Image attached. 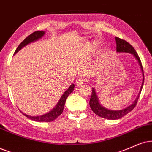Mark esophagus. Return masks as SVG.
Segmentation results:
<instances>
[{
    "mask_svg": "<svg viewBox=\"0 0 152 152\" xmlns=\"http://www.w3.org/2000/svg\"><path fill=\"white\" fill-rule=\"evenodd\" d=\"M85 81H86V80L84 79L83 78H78L77 80H76V86H80Z\"/></svg>",
    "mask_w": 152,
    "mask_h": 152,
    "instance_id": "1",
    "label": "esophagus"
}]
</instances>
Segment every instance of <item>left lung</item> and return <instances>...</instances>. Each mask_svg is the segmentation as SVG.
Here are the masks:
<instances>
[{
    "instance_id": "obj_1",
    "label": "left lung",
    "mask_w": 152,
    "mask_h": 152,
    "mask_svg": "<svg viewBox=\"0 0 152 152\" xmlns=\"http://www.w3.org/2000/svg\"><path fill=\"white\" fill-rule=\"evenodd\" d=\"M116 51L119 52H125V53H131L136 57V59L138 60V62L140 65V67H141L142 72L143 76H144V72H143V68L142 65L141 60H140L139 56H138L137 52L135 51V50L134 49V48L130 45L129 43H128L127 41H126L125 40H123L121 38L116 37ZM144 83V78H143V82L142 85L141 86V89H140V92L138 95V97L137 99H135V101L134 102L133 104H132L130 107H127V108L122 109V110L119 111H112V110H109V109H107L104 108L100 105V104L99 103L98 98H97V96L96 95L95 90L94 88L92 89V94L91 97H90V107L91 108L92 110L95 114H97V116L102 117V118H107L109 119V120H116V119H118L122 118L123 116H126V114H128L130 111H131L132 109L135 108L136 104H137V102L139 99L140 93H141L142 89V86Z\"/></svg>"
}]
</instances>
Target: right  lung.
Listing matches in <instances>:
<instances>
[{"mask_svg":"<svg viewBox=\"0 0 152 152\" xmlns=\"http://www.w3.org/2000/svg\"><path fill=\"white\" fill-rule=\"evenodd\" d=\"M44 34H45V32L43 31H36L34 32V33H32L31 34H30L29 36H27V37L25 38L24 41H23L22 43L19 45V46L17 47V48L16 49V50H15L14 54L17 53V52L20 50L22 49L23 47H24V46L27 45V44L39 39L40 38H41L42 36L44 35ZM74 88V84H72V85L66 90V91H65V93L63 94V95L62 96V97H61V99H59V102L57 103L56 107H55L51 111H50L49 113H48V114H44L43 116H31L24 114V113L22 112V111H21V112H22L25 116H26L27 118H30L31 120L35 121H39V122L53 121L55 120V119H56L57 117L62 114V113L63 112V109H64L65 102H66L67 97H68L69 95V94L73 91Z\"/></svg>","mask_w":152,"mask_h":152,"instance_id":"obj_1","label":"right lung"}]
</instances>
